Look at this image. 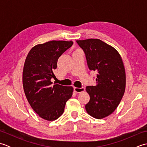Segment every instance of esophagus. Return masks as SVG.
Returning <instances> with one entry per match:
<instances>
[{"label": "esophagus", "instance_id": "1", "mask_svg": "<svg viewBox=\"0 0 147 147\" xmlns=\"http://www.w3.org/2000/svg\"><path fill=\"white\" fill-rule=\"evenodd\" d=\"M74 90L76 93H82L85 91V88L84 87H82V88H76V87H74Z\"/></svg>", "mask_w": 147, "mask_h": 147}]
</instances>
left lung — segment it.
<instances>
[{"mask_svg":"<svg viewBox=\"0 0 147 147\" xmlns=\"http://www.w3.org/2000/svg\"><path fill=\"white\" fill-rule=\"evenodd\" d=\"M85 54L89 69L97 72L96 85L86 90L90 99L85 109L89 115L102 119L113 112L119 104L126 88V73L118 52L99 39L76 40Z\"/></svg>","mask_w":147,"mask_h":147,"instance_id":"1","label":"left lung"}]
</instances>
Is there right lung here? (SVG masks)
Segmentation results:
<instances>
[{
    "label": "right lung",
    "mask_w": 147,
    "mask_h": 147,
    "mask_svg": "<svg viewBox=\"0 0 147 147\" xmlns=\"http://www.w3.org/2000/svg\"><path fill=\"white\" fill-rule=\"evenodd\" d=\"M73 44L72 41L52 40L36 45L26 58L23 71L24 92L31 107L43 119H58L73 95L72 86L53 85L51 82L58 59Z\"/></svg>",
    "instance_id": "obj_1"
}]
</instances>
